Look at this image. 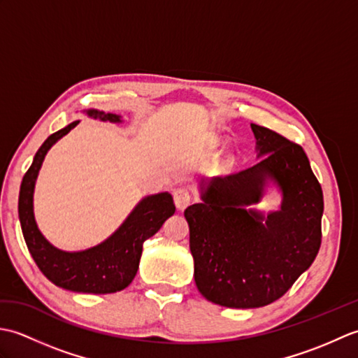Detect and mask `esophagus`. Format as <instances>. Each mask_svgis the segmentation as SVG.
I'll list each match as a JSON object with an SVG mask.
<instances>
[{"instance_id":"34e87169","label":"esophagus","mask_w":358,"mask_h":358,"mask_svg":"<svg viewBox=\"0 0 358 358\" xmlns=\"http://www.w3.org/2000/svg\"><path fill=\"white\" fill-rule=\"evenodd\" d=\"M173 200H175V206H177L180 210H183L189 206V204H191L192 194L187 187H177L173 191Z\"/></svg>"}]
</instances>
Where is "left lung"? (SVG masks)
<instances>
[{"label":"left lung","mask_w":358,"mask_h":358,"mask_svg":"<svg viewBox=\"0 0 358 358\" xmlns=\"http://www.w3.org/2000/svg\"><path fill=\"white\" fill-rule=\"evenodd\" d=\"M258 162L204 187L201 203L185 210L194 278L204 299L220 306L262 308L283 296L322 245L323 191L300 144L250 124ZM272 179L284 201L264 217L248 210Z\"/></svg>","instance_id":"8db88e82"}]
</instances>
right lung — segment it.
Returning a JSON list of instances; mask_svg holds the SVG:
<instances>
[{
  "label": "right lung",
  "mask_w": 358,
  "mask_h": 358,
  "mask_svg": "<svg viewBox=\"0 0 358 358\" xmlns=\"http://www.w3.org/2000/svg\"><path fill=\"white\" fill-rule=\"evenodd\" d=\"M101 121L120 123L115 113L95 109L86 112ZM80 121H73L62 131L52 134L34 157L20 187L18 215L26 245L36 266L48 280L67 291L85 294H112L132 283L138 271L143 243L155 235L167 218L173 215L175 204L169 192L144 196L124 223L100 245L80 252L57 249L44 238L34 217L35 181L48 150L62 136L69 134Z\"/></svg>",
  "instance_id": "1"
}]
</instances>
